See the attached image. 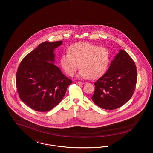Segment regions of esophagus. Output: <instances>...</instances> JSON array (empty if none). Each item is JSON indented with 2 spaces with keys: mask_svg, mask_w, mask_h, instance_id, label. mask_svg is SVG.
<instances>
[{
  "mask_svg": "<svg viewBox=\"0 0 153 153\" xmlns=\"http://www.w3.org/2000/svg\"><path fill=\"white\" fill-rule=\"evenodd\" d=\"M76 83L77 84H79V85H81V84H83V82H81V81H76Z\"/></svg>",
  "mask_w": 153,
  "mask_h": 153,
  "instance_id": "1",
  "label": "esophagus"
}]
</instances>
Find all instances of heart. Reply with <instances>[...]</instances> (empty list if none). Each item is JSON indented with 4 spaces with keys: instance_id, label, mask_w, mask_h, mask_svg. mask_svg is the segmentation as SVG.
I'll return each mask as SVG.
<instances>
[{
    "instance_id": "1",
    "label": "heart",
    "mask_w": 153,
    "mask_h": 153,
    "mask_svg": "<svg viewBox=\"0 0 153 153\" xmlns=\"http://www.w3.org/2000/svg\"><path fill=\"white\" fill-rule=\"evenodd\" d=\"M69 53L62 54L60 64L68 75L72 76L81 68L78 77L96 79L103 75L111 61L109 49L85 42L73 44Z\"/></svg>"
}]
</instances>
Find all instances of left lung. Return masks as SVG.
<instances>
[{
  "instance_id": "obj_1",
  "label": "left lung",
  "mask_w": 153,
  "mask_h": 153,
  "mask_svg": "<svg viewBox=\"0 0 153 153\" xmlns=\"http://www.w3.org/2000/svg\"><path fill=\"white\" fill-rule=\"evenodd\" d=\"M137 67L128 54L120 50L109 68L95 84L92 100L102 109H117L128 102L135 91Z\"/></svg>"
}]
</instances>
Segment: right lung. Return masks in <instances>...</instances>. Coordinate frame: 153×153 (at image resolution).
<instances>
[{"instance_id": "obj_1", "label": "right lung", "mask_w": 153, "mask_h": 153, "mask_svg": "<svg viewBox=\"0 0 153 153\" xmlns=\"http://www.w3.org/2000/svg\"><path fill=\"white\" fill-rule=\"evenodd\" d=\"M62 41L44 42L20 63L16 74L18 94L30 108L46 112L57 106L72 82L54 65V51Z\"/></svg>"}]
</instances>
